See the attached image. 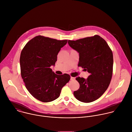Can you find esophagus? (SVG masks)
<instances>
[{
    "label": "esophagus",
    "mask_w": 132,
    "mask_h": 132,
    "mask_svg": "<svg viewBox=\"0 0 132 132\" xmlns=\"http://www.w3.org/2000/svg\"><path fill=\"white\" fill-rule=\"evenodd\" d=\"M70 79H71V80H75V78L71 77V78H70Z\"/></svg>",
    "instance_id": "obj_1"
}]
</instances>
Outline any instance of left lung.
<instances>
[{"mask_svg": "<svg viewBox=\"0 0 132 132\" xmlns=\"http://www.w3.org/2000/svg\"><path fill=\"white\" fill-rule=\"evenodd\" d=\"M68 43L79 53L78 66L90 74L87 79L76 78L79 88L73 94L80 102H92L104 93L110 85L113 73L112 52L105 40L98 35L68 40Z\"/></svg>", "mask_w": 132, "mask_h": 132, "instance_id": "1", "label": "left lung"}]
</instances>
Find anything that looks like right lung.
I'll return each mask as SVG.
<instances>
[{"label":"right lung","instance_id":"right-lung-1","mask_svg":"<svg viewBox=\"0 0 132 132\" xmlns=\"http://www.w3.org/2000/svg\"><path fill=\"white\" fill-rule=\"evenodd\" d=\"M67 41L38 36L28 41L21 51V77L28 92L41 102L57 98L62 88L70 79L69 75H56L50 68L54 66L58 53Z\"/></svg>","mask_w":132,"mask_h":132}]
</instances>
